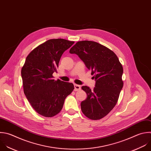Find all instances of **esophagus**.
<instances>
[{
  "mask_svg": "<svg viewBox=\"0 0 151 151\" xmlns=\"http://www.w3.org/2000/svg\"><path fill=\"white\" fill-rule=\"evenodd\" d=\"M80 89H81V86L80 85H76V84L74 85V90L75 91H79Z\"/></svg>",
  "mask_w": 151,
  "mask_h": 151,
  "instance_id": "34e87169",
  "label": "esophagus"
}]
</instances>
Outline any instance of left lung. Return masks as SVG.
Segmentation results:
<instances>
[{"instance_id":"1","label":"left lung","mask_w":151,"mask_h":151,"mask_svg":"<svg viewBox=\"0 0 151 151\" xmlns=\"http://www.w3.org/2000/svg\"><path fill=\"white\" fill-rule=\"evenodd\" d=\"M91 70L95 79L93 89H82L87 98L81 102L82 113L91 120L107 116L116 106L123 86V69L116 55L107 47L92 41H78L70 50Z\"/></svg>"}]
</instances>
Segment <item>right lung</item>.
I'll list each match as a JSON object with an SVG mask.
<instances>
[{"label": "right lung", "mask_w": 151, "mask_h": 151, "mask_svg": "<svg viewBox=\"0 0 151 151\" xmlns=\"http://www.w3.org/2000/svg\"><path fill=\"white\" fill-rule=\"evenodd\" d=\"M74 42L62 38L47 40L28 55L22 68L24 93L32 108L42 116L58 114L74 89L72 83L55 81L53 76L62 55Z\"/></svg>", "instance_id": "add662e5"}]
</instances>
